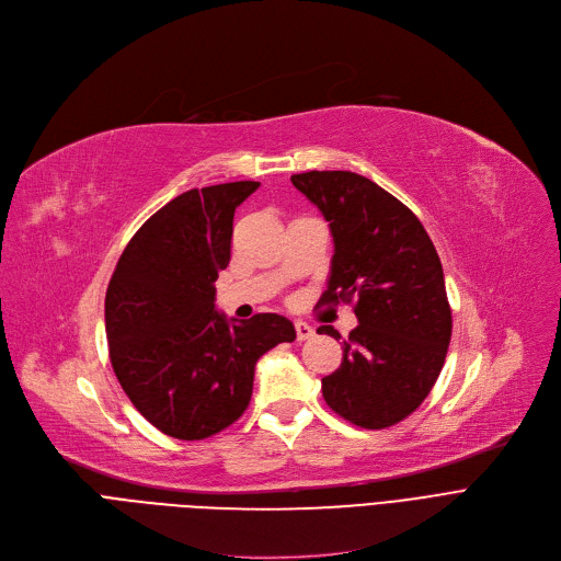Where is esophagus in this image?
<instances>
[{
  "label": "esophagus",
  "instance_id": "1",
  "mask_svg": "<svg viewBox=\"0 0 561 561\" xmlns=\"http://www.w3.org/2000/svg\"><path fill=\"white\" fill-rule=\"evenodd\" d=\"M296 334H298V341H307V339L313 336V328L309 325V322L298 320V322H296Z\"/></svg>",
  "mask_w": 561,
  "mask_h": 561
}]
</instances>
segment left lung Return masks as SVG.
I'll return each instance as SVG.
<instances>
[{
    "instance_id": "left-lung-1",
    "label": "left lung",
    "mask_w": 561,
    "mask_h": 561,
    "mask_svg": "<svg viewBox=\"0 0 561 561\" xmlns=\"http://www.w3.org/2000/svg\"><path fill=\"white\" fill-rule=\"evenodd\" d=\"M290 182L334 239L320 302L357 300L359 325L343 341L341 368L322 377V398L359 427H391L430 396L448 355L453 313L436 248L400 199L357 172L311 170ZM318 332L341 339L330 325Z\"/></svg>"
}]
</instances>
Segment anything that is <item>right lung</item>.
<instances>
[{
    "label": "right lung",
    "mask_w": 561,
    "mask_h": 561,
    "mask_svg": "<svg viewBox=\"0 0 561 561\" xmlns=\"http://www.w3.org/2000/svg\"><path fill=\"white\" fill-rule=\"evenodd\" d=\"M256 188L231 182L176 195L134 233L108 282L113 373L168 436L199 440L239 421L259 357L296 341L284 316L227 320L216 309L214 282L231 256L233 211Z\"/></svg>",
    "instance_id": "right-lung-1"
}]
</instances>
